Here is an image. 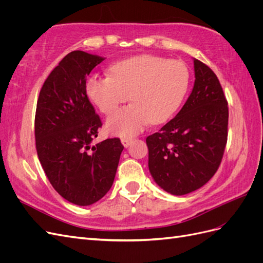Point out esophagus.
Instances as JSON below:
<instances>
[{
  "instance_id": "esophagus-1",
  "label": "esophagus",
  "mask_w": 263,
  "mask_h": 263,
  "mask_svg": "<svg viewBox=\"0 0 263 263\" xmlns=\"http://www.w3.org/2000/svg\"><path fill=\"white\" fill-rule=\"evenodd\" d=\"M121 141H122L123 146H124L125 148H127V147H129V145L133 142V139H132V138H128V137H123V138L121 139Z\"/></svg>"
}]
</instances>
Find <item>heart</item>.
Returning <instances> with one entry per match:
<instances>
[{
    "mask_svg": "<svg viewBox=\"0 0 263 263\" xmlns=\"http://www.w3.org/2000/svg\"><path fill=\"white\" fill-rule=\"evenodd\" d=\"M110 76H91L86 80L87 97L101 112L110 114L129 99L132 104L110 115L106 130L132 137L151 122L163 123L181 106L190 83L186 66L180 61L144 54L113 65Z\"/></svg>",
    "mask_w": 263,
    "mask_h": 263,
    "instance_id": "1",
    "label": "heart"
}]
</instances>
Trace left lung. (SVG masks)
<instances>
[{"label":"left lung","mask_w":263,"mask_h":263,"mask_svg":"<svg viewBox=\"0 0 263 263\" xmlns=\"http://www.w3.org/2000/svg\"><path fill=\"white\" fill-rule=\"evenodd\" d=\"M195 81L185 104L158 133L147 137L151 177L165 192L184 195L217 171L227 142L228 107L212 69L193 59Z\"/></svg>","instance_id":"left-lung-1"}]
</instances>
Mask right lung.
Here are the masks:
<instances>
[{
	"label": "right lung",
	"instance_id": "1",
	"mask_svg": "<svg viewBox=\"0 0 263 263\" xmlns=\"http://www.w3.org/2000/svg\"><path fill=\"white\" fill-rule=\"evenodd\" d=\"M104 59L71 51L46 79L37 101L39 161L53 189L79 206L92 205L108 192L124 149L118 138L92 145L102 123L87 99L85 83Z\"/></svg>",
	"mask_w": 263,
	"mask_h": 263
}]
</instances>
